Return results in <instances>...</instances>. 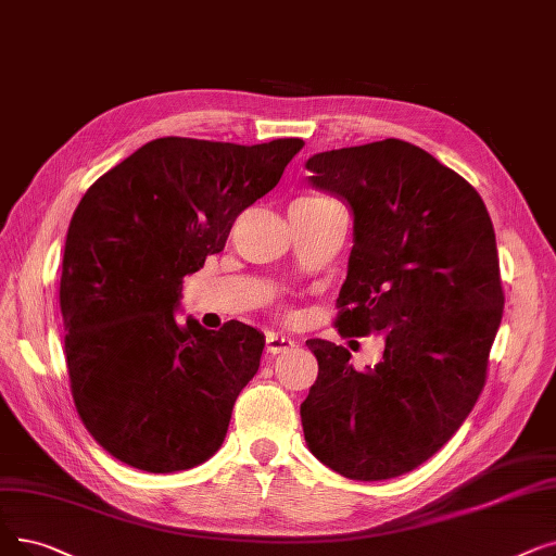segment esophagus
Returning a JSON list of instances; mask_svg holds the SVG:
<instances>
[{
    "instance_id": "esophagus-1",
    "label": "esophagus",
    "mask_w": 556,
    "mask_h": 556,
    "mask_svg": "<svg viewBox=\"0 0 556 556\" xmlns=\"http://www.w3.org/2000/svg\"><path fill=\"white\" fill-rule=\"evenodd\" d=\"M293 348H295L293 338H288V336H283V333L270 331L268 336H265V352L273 354V356H277V354H281V352H288V350H293Z\"/></svg>"
}]
</instances>
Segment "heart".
<instances>
[{
	"label": "heart",
	"mask_w": 556,
	"mask_h": 556,
	"mask_svg": "<svg viewBox=\"0 0 556 556\" xmlns=\"http://www.w3.org/2000/svg\"><path fill=\"white\" fill-rule=\"evenodd\" d=\"M302 200H320V198H302Z\"/></svg>",
	"instance_id": "b5f03b06"
}]
</instances>
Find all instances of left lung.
<instances>
[{
	"mask_svg": "<svg viewBox=\"0 0 556 556\" xmlns=\"http://www.w3.org/2000/svg\"><path fill=\"white\" fill-rule=\"evenodd\" d=\"M306 170L354 215L333 327L386 348L354 370L343 345L306 341L318 379L304 439L338 475L391 479L437 454L484 391L504 308L493 223L462 175L397 138L316 154Z\"/></svg>",
	"mask_w": 556,
	"mask_h": 556,
	"instance_id": "left-lung-1",
	"label": "left lung"
}]
</instances>
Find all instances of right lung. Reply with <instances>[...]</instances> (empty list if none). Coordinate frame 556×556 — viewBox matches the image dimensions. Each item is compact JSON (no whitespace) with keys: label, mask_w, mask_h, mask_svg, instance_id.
I'll return each mask as SVG.
<instances>
[{"label":"right lung","mask_w":556,"mask_h":556,"mask_svg":"<svg viewBox=\"0 0 556 556\" xmlns=\"http://www.w3.org/2000/svg\"><path fill=\"white\" fill-rule=\"evenodd\" d=\"M302 148L156 138L81 198L59 291L65 366L84 427L123 464L177 472L223 445L263 336L238 320L177 323L175 306L184 277L225 250L238 215Z\"/></svg>","instance_id":"right-lung-1"}]
</instances>
